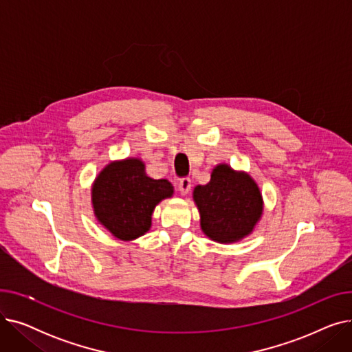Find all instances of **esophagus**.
<instances>
[{
	"label": "esophagus",
	"mask_w": 352,
	"mask_h": 352,
	"mask_svg": "<svg viewBox=\"0 0 352 352\" xmlns=\"http://www.w3.org/2000/svg\"><path fill=\"white\" fill-rule=\"evenodd\" d=\"M191 179L190 178H182V179H179V182H178V191H179V194L181 195H187L188 192H190V190H191Z\"/></svg>",
	"instance_id": "obj_1"
}]
</instances>
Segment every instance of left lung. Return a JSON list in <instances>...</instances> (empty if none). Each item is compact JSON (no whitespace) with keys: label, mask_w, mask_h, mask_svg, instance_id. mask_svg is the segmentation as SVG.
Instances as JSON below:
<instances>
[{"label":"left lung","mask_w":352,"mask_h":352,"mask_svg":"<svg viewBox=\"0 0 352 352\" xmlns=\"http://www.w3.org/2000/svg\"><path fill=\"white\" fill-rule=\"evenodd\" d=\"M192 199L202 232L219 244L238 243L252 234L264 212L255 179L224 162L214 166L208 184L194 188Z\"/></svg>","instance_id":"8db88e82"}]
</instances>
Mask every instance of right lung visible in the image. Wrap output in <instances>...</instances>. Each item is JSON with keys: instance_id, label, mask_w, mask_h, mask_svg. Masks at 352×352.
Masks as SVG:
<instances>
[{"instance_id": "1", "label": "right lung", "mask_w": 352, "mask_h": 352, "mask_svg": "<svg viewBox=\"0 0 352 352\" xmlns=\"http://www.w3.org/2000/svg\"><path fill=\"white\" fill-rule=\"evenodd\" d=\"M173 195V184L148 177L145 162L135 157L108 162L91 186L98 224L124 243L150 231L155 207Z\"/></svg>"}]
</instances>
